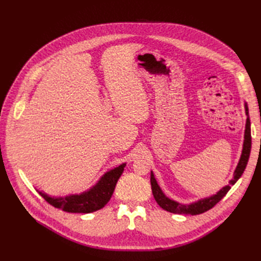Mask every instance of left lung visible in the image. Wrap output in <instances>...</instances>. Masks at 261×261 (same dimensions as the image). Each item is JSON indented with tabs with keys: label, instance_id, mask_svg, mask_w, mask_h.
<instances>
[{
	"label": "left lung",
	"instance_id": "1",
	"mask_svg": "<svg viewBox=\"0 0 261 261\" xmlns=\"http://www.w3.org/2000/svg\"><path fill=\"white\" fill-rule=\"evenodd\" d=\"M245 113H246V125H245V133H244V143H243V149H242V154L240 158V161L238 163V167H236L233 178L228 181V185L224 186L220 189V191L212 195L210 197H206L203 199H199L195 202L192 203H179L175 200H173L169 198L168 196H165V194L162 192V189L160 188L159 184L154 177L153 172L151 171V176H150V183H151V189H152V194L155 201L158 202L159 206L172 213H177V215H200V213H203L211 209L215 204H217L223 197L226 195V193L230 191L231 186L234 185L236 181L239 180V178L242 176V174L245 171V168H246L248 159H249V154H250V149H251V135H250V120H249V115H248V108L247 105L245 103Z\"/></svg>",
	"mask_w": 261,
	"mask_h": 261
}]
</instances>
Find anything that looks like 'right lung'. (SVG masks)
I'll return each mask as SVG.
<instances>
[{"label": "right lung", "mask_w": 261, "mask_h": 261, "mask_svg": "<svg viewBox=\"0 0 261 261\" xmlns=\"http://www.w3.org/2000/svg\"><path fill=\"white\" fill-rule=\"evenodd\" d=\"M126 163L106 172L100 179L81 194H70L64 197L50 196L38 191L53 207L72 213H90L103 208L111 198L118 178L121 177Z\"/></svg>", "instance_id": "add662e5"}]
</instances>
